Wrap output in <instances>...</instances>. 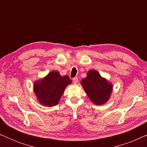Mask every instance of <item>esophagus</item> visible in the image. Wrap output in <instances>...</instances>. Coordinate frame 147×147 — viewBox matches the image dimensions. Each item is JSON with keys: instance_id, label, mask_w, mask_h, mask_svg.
I'll return each mask as SVG.
<instances>
[{"instance_id": "esophagus-1", "label": "esophagus", "mask_w": 147, "mask_h": 147, "mask_svg": "<svg viewBox=\"0 0 147 147\" xmlns=\"http://www.w3.org/2000/svg\"><path fill=\"white\" fill-rule=\"evenodd\" d=\"M73 82L74 84H77L78 82V78L77 77H75L73 78Z\"/></svg>"}]
</instances>
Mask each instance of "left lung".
Listing matches in <instances>:
<instances>
[{
	"mask_svg": "<svg viewBox=\"0 0 147 147\" xmlns=\"http://www.w3.org/2000/svg\"><path fill=\"white\" fill-rule=\"evenodd\" d=\"M80 83L88 98L96 105H103L110 100L113 90L112 82L102 77L96 70H89Z\"/></svg>",
	"mask_w": 147,
	"mask_h": 147,
	"instance_id": "1",
	"label": "left lung"
}]
</instances>
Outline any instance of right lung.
I'll return each mask as SVG.
<instances>
[{
	"label": "right lung",
	"instance_id": "right-lung-1",
	"mask_svg": "<svg viewBox=\"0 0 147 147\" xmlns=\"http://www.w3.org/2000/svg\"><path fill=\"white\" fill-rule=\"evenodd\" d=\"M71 84L69 76H61L59 71L55 70L35 81L33 91L40 104L51 107L59 103L66 87Z\"/></svg>",
	"mask_w": 147,
	"mask_h": 147
}]
</instances>
